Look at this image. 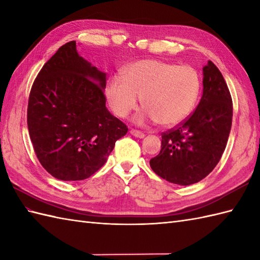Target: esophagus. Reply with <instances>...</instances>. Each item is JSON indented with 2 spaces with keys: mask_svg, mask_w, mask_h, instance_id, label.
Wrapping results in <instances>:
<instances>
[{
  "mask_svg": "<svg viewBox=\"0 0 260 260\" xmlns=\"http://www.w3.org/2000/svg\"><path fill=\"white\" fill-rule=\"evenodd\" d=\"M129 133H131V134H132L133 136L138 137V138H144V137H145V134H144L143 132H141V131H137V129H131V131H129Z\"/></svg>",
  "mask_w": 260,
  "mask_h": 260,
  "instance_id": "1",
  "label": "esophagus"
}]
</instances>
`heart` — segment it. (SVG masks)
Wrapping results in <instances>:
<instances>
[{
    "label": "heart",
    "mask_w": 260,
    "mask_h": 260,
    "mask_svg": "<svg viewBox=\"0 0 260 260\" xmlns=\"http://www.w3.org/2000/svg\"><path fill=\"white\" fill-rule=\"evenodd\" d=\"M201 88V76L192 66L145 59L126 68L123 78L112 77L106 86V98L113 112L122 118L136 110L142 98L146 110L136 122L156 120L170 127L190 115Z\"/></svg>",
    "instance_id": "heart-1"
}]
</instances>
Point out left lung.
<instances>
[{"mask_svg": "<svg viewBox=\"0 0 260 260\" xmlns=\"http://www.w3.org/2000/svg\"><path fill=\"white\" fill-rule=\"evenodd\" d=\"M203 96L182 123L161 133V149L149 160L152 170L177 185L198 183L218 164L226 148L233 119L231 92L218 68L203 69Z\"/></svg>", "mask_w": 260, "mask_h": 260, "instance_id": "8db88e82", "label": "left lung"}]
</instances>
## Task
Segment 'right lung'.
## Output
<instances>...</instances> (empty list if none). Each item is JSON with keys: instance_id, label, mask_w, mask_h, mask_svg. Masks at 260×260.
Instances as JSON below:
<instances>
[{"instance_id": "1", "label": "right lung", "mask_w": 260, "mask_h": 260, "mask_svg": "<svg viewBox=\"0 0 260 260\" xmlns=\"http://www.w3.org/2000/svg\"><path fill=\"white\" fill-rule=\"evenodd\" d=\"M105 73L78 55L75 41L59 47L36 76L27 128L36 157L53 177L92 176L127 133L105 106Z\"/></svg>"}]
</instances>
